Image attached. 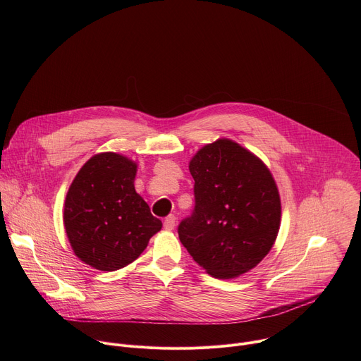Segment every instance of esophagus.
I'll list each match as a JSON object with an SVG mask.
<instances>
[{"mask_svg":"<svg viewBox=\"0 0 361 361\" xmlns=\"http://www.w3.org/2000/svg\"><path fill=\"white\" fill-rule=\"evenodd\" d=\"M164 228L166 230H169V231H171V230H174V227H176V216L174 214H170L169 217H166L164 219Z\"/></svg>","mask_w":361,"mask_h":361,"instance_id":"obj_1","label":"esophagus"}]
</instances>
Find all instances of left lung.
<instances>
[{
    "label": "left lung",
    "instance_id": "8db88e82",
    "mask_svg": "<svg viewBox=\"0 0 361 361\" xmlns=\"http://www.w3.org/2000/svg\"><path fill=\"white\" fill-rule=\"evenodd\" d=\"M188 169L195 205L178 226L180 241L213 277L250 271L269 254L280 228V194L270 170L227 138L204 145Z\"/></svg>",
    "mask_w": 361,
    "mask_h": 361
}]
</instances>
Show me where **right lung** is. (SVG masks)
Masks as SVG:
<instances>
[{
    "label": "right lung",
    "mask_w": 361,
    "mask_h": 361,
    "mask_svg": "<svg viewBox=\"0 0 361 361\" xmlns=\"http://www.w3.org/2000/svg\"><path fill=\"white\" fill-rule=\"evenodd\" d=\"M137 164L116 152L91 157L71 183L64 227L85 264L114 271L133 263L163 224L135 192Z\"/></svg>",
    "instance_id": "right-lung-1"
}]
</instances>
